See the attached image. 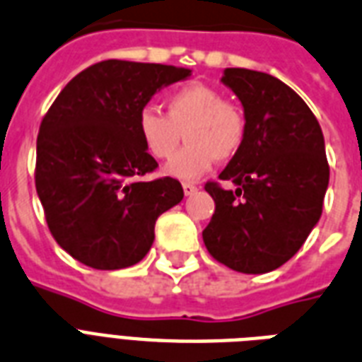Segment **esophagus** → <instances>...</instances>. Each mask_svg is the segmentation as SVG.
<instances>
[{
  "mask_svg": "<svg viewBox=\"0 0 362 362\" xmlns=\"http://www.w3.org/2000/svg\"><path fill=\"white\" fill-rule=\"evenodd\" d=\"M196 190H198V185H194V183H183V192L187 196L194 194Z\"/></svg>",
  "mask_w": 362,
  "mask_h": 362,
  "instance_id": "esophagus-1",
  "label": "esophagus"
}]
</instances>
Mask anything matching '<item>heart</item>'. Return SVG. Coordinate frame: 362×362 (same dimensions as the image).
I'll list each match as a JSON object with an SVG mask.
<instances>
[{"label": "heart", "mask_w": 362, "mask_h": 362, "mask_svg": "<svg viewBox=\"0 0 362 362\" xmlns=\"http://www.w3.org/2000/svg\"><path fill=\"white\" fill-rule=\"evenodd\" d=\"M166 113L143 105L136 119L137 134L151 155L166 160L175 153L181 137L187 145L173 156L166 173L194 181L219 160H230L242 149L247 134V117L238 103L204 83H187L166 94Z\"/></svg>", "instance_id": "b5f03b06"}]
</instances>
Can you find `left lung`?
Returning <instances> with one entry per match:
<instances>
[{"mask_svg": "<svg viewBox=\"0 0 362 362\" xmlns=\"http://www.w3.org/2000/svg\"><path fill=\"white\" fill-rule=\"evenodd\" d=\"M223 83L236 92L247 117L242 149L219 179L204 189L215 202L202 232L213 259L243 274L285 264L317 225L329 162L321 126L291 86L262 71L226 67Z\"/></svg>", "mask_w": 362, "mask_h": 362, "instance_id": "1", "label": "left lung"}]
</instances>
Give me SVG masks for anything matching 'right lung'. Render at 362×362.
<instances>
[{"label":"right lung","mask_w":362,"mask_h":362,"mask_svg":"<svg viewBox=\"0 0 362 362\" xmlns=\"http://www.w3.org/2000/svg\"><path fill=\"white\" fill-rule=\"evenodd\" d=\"M190 69L103 60L75 75L41 120L35 189L56 243L96 270L149 253L155 223L183 200L177 179L141 181L158 168L136 119L155 92Z\"/></svg>","instance_id":"add662e5"}]
</instances>
